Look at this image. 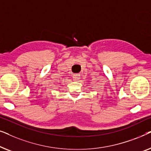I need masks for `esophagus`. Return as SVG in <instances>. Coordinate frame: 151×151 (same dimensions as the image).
Instances as JSON below:
<instances>
[{
	"label": "esophagus",
	"mask_w": 151,
	"mask_h": 151,
	"mask_svg": "<svg viewBox=\"0 0 151 151\" xmlns=\"http://www.w3.org/2000/svg\"><path fill=\"white\" fill-rule=\"evenodd\" d=\"M80 74H74L73 76V78L74 81H78V80L80 79Z\"/></svg>",
	"instance_id": "obj_1"
}]
</instances>
